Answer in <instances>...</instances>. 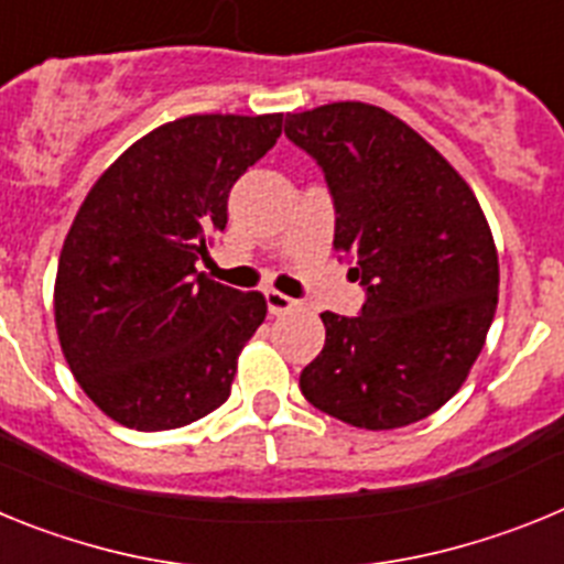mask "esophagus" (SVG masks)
<instances>
[{
	"label": "esophagus",
	"mask_w": 564,
	"mask_h": 564,
	"mask_svg": "<svg viewBox=\"0 0 564 564\" xmlns=\"http://www.w3.org/2000/svg\"><path fill=\"white\" fill-rule=\"evenodd\" d=\"M265 302H268V313H273V316H282V313H291L293 307L299 305L296 299L285 296V293H279V291H265Z\"/></svg>",
	"instance_id": "obj_1"
}]
</instances>
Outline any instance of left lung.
Here are the masks:
<instances>
[{"label":"left lung","instance_id":"8db88e82","mask_svg":"<svg viewBox=\"0 0 564 564\" xmlns=\"http://www.w3.org/2000/svg\"><path fill=\"white\" fill-rule=\"evenodd\" d=\"M285 134L322 166L336 206L333 248L367 302L325 311V347L302 395L358 430H398L449 401L497 311L500 262L460 174L410 123L372 104L288 112Z\"/></svg>","mask_w":564,"mask_h":564}]
</instances>
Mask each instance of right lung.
<instances>
[{"label": "right lung", "instance_id": "1", "mask_svg": "<svg viewBox=\"0 0 564 564\" xmlns=\"http://www.w3.org/2000/svg\"><path fill=\"white\" fill-rule=\"evenodd\" d=\"M282 134V112L186 115L143 134L89 188L58 257L56 330L69 370L115 423L200 421L231 395L265 296L197 273L228 194Z\"/></svg>", "mask_w": 564, "mask_h": 564}]
</instances>
